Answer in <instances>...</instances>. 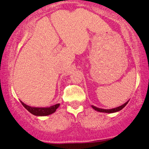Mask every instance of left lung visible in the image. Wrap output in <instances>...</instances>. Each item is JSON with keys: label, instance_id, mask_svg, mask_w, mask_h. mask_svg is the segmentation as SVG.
<instances>
[{"label": "left lung", "instance_id": "8db88e82", "mask_svg": "<svg viewBox=\"0 0 149 149\" xmlns=\"http://www.w3.org/2000/svg\"><path fill=\"white\" fill-rule=\"evenodd\" d=\"M128 100L126 102V103H124V104H123L122 106H120L118 107H116V108H112V109H102V108H97L96 106H94L92 105V107L93 109H94L95 110L97 111V112H105V113H114V112H118V111L121 110L123 108H124L125 106H126V104H128Z\"/></svg>", "mask_w": 149, "mask_h": 149}]
</instances>
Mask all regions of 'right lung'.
<instances>
[{"label":"right lung","mask_w":149,"mask_h":149,"mask_svg":"<svg viewBox=\"0 0 149 149\" xmlns=\"http://www.w3.org/2000/svg\"><path fill=\"white\" fill-rule=\"evenodd\" d=\"M24 107H25L26 110H27L30 113L32 114L35 115V116H48L54 113L57 108H59L60 104H57L55 105H53L50 106V107H32V106H28L23 103V102L21 101Z\"/></svg>","instance_id":"add662e5"}]
</instances>
